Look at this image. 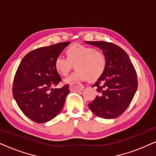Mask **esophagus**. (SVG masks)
<instances>
[{
	"label": "esophagus",
	"instance_id": "1",
	"mask_svg": "<svg viewBox=\"0 0 156 156\" xmlns=\"http://www.w3.org/2000/svg\"><path fill=\"white\" fill-rule=\"evenodd\" d=\"M83 89H84V86L80 83H74L69 86V90L73 92H79V91H82Z\"/></svg>",
	"mask_w": 156,
	"mask_h": 156
}]
</instances>
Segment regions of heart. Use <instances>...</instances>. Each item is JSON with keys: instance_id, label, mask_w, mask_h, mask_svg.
<instances>
[{"instance_id": "1", "label": "heart", "mask_w": 156, "mask_h": 156, "mask_svg": "<svg viewBox=\"0 0 156 156\" xmlns=\"http://www.w3.org/2000/svg\"><path fill=\"white\" fill-rule=\"evenodd\" d=\"M67 57L58 56L55 61V67L61 76H67L73 69L76 71L65 80L67 84H74L80 81L97 80L105 71L106 59L100 51L91 47L73 44L66 50Z\"/></svg>"}]
</instances>
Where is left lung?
<instances>
[{"label":"left lung","instance_id":"left-lung-1","mask_svg":"<svg viewBox=\"0 0 156 156\" xmlns=\"http://www.w3.org/2000/svg\"><path fill=\"white\" fill-rule=\"evenodd\" d=\"M101 49L106 59L103 74L92 87L99 93L89 104L90 110L102 119H115L126 110L138 88L137 74L127 53L116 44L104 41H85Z\"/></svg>","mask_w":156,"mask_h":156}]
</instances>
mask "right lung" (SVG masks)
<instances>
[{
  "label": "right lung",
  "instance_id": "1",
  "mask_svg": "<svg viewBox=\"0 0 156 156\" xmlns=\"http://www.w3.org/2000/svg\"><path fill=\"white\" fill-rule=\"evenodd\" d=\"M70 42H59L31 51L21 60L14 77L12 94L27 117L44 123L62 110L69 93V85L56 87L62 80L55 67V61Z\"/></svg>",
  "mask_w": 156,
  "mask_h": 156
}]
</instances>
